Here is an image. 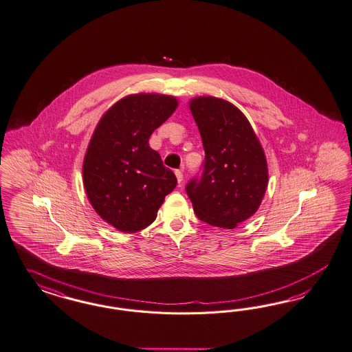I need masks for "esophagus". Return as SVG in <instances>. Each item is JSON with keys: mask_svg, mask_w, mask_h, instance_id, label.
<instances>
[{"mask_svg": "<svg viewBox=\"0 0 352 352\" xmlns=\"http://www.w3.org/2000/svg\"><path fill=\"white\" fill-rule=\"evenodd\" d=\"M175 177H177L178 183L181 184L182 181H183V173H182V170H175Z\"/></svg>", "mask_w": 352, "mask_h": 352, "instance_id": "obj_1", "label": "esophagus"}]
</instances>
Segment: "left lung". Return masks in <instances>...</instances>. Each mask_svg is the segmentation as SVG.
<instances>
[{
  "label": "left lung",
  "instance_id": "8db88e82",
  "mask_svg": "<svg viewBox=\"0 0 352 352\" xmlns=\"http://www.w3.org/2000/svg\"><path fill=\"white\" fill-rule=\"evenodd\" d=\"M203 139L200 175L186 186L197 218L232 230L262 203L268 183L266 156L243 112L230 102L199 96L190 102Z\"/></svg>",
  "mask_w": 352,
  "mask_h": 352
}]
</instances>
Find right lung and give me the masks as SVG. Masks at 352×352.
I'll return each mask as SVG.
<instances>
[{
  "label": "right lung",
  "mask_w": 352,
  "mask_h": 352,
  "mask_svg": "<svg viewBox=\"0 0 352 352\" xmlns=\"http://www.w3.org/2000/svg\"><path fill=\"white\" fill-rule=\"evenodd\" d=\"M174 96L134 94L111 107L96 125L84 159L89 201L107 223L137 232L156 219L177 186L148 139L175 111Z\"/></svg>",
  "instance_id": "obj_1"
}]
</instances>
